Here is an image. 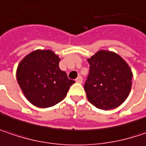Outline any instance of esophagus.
I'll return each instance as SVG.
<instances>
[{"label":"esophagus","mask_w":146,"mask_h":146,"mask_svg":"<svg viewBox=\"0 0 146 146\" xmlns=\"http://www.w3.org/2000/svg\"><path fill=\"white\" fill-rule=\"evenodd\" d=\"M76 83H78V84H82L83 83V78L81 76H78L77 78H76Z\"/></svg>","instance_id":"obj_1"}]
</instances>
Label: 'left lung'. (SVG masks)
Listing matches in <instances>:
<instances>
[{
  "label": "left lung",
  "mask_w": 146,
  "mask_h": 146,
  "mask_svg": "<svg viewBox=\"0 0 146 146\" xmlns=\"http://www.w3.org/2000/svg\"><path fill=\"white\" fill-rule=\"evenodd\" d=\"M89 73L84 84L88 101L100 110L119 106L129 94L133 74L118 54L100 50L88 59Z\"/></svg>",
  "instance_id": "obj_1"
}]
</instances>
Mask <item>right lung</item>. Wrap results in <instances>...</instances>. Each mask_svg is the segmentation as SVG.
Returning a JSON list of instances; mask_svg holds the SVG:
<instances>
[{"label":"right lung","mask_w":146,"mask_h":146,"mask_svg":"<svg viewBox=\"0 0 146 146\" xmlns=\"http://www.w3.org/2000/svg\"><path fill=\"white\" fill-rule=\"evenodd\" d=\"M60 58L51 50H36L21 61L17 78L33 105L48 108L63 100L75 82L59 68Z\"/></svg>","instance_id":"right-lung-1"}]
</instances>
